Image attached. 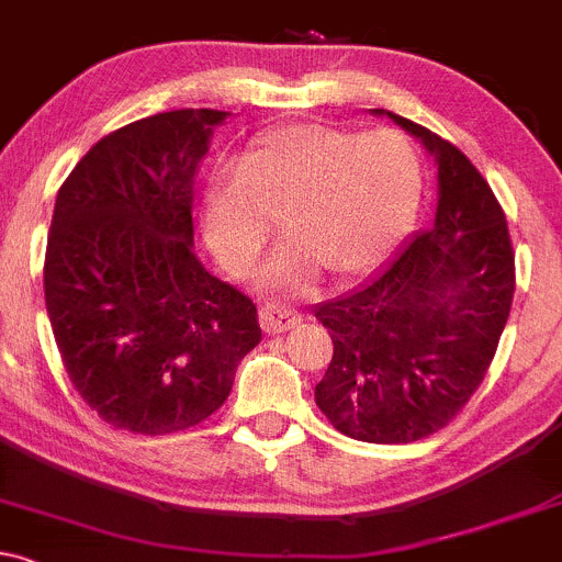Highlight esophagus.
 I'll use <instances>...</instances> for the list:
<instances>
[{"label": "esophagus", "mask_w": 562, "mask_h": 562, "mask_svg": "<svg viewBox=\"0 0 562 562\" xmlns=\"http://www.w3.org/2000/svg\"><path fill=\"white\" fill-rule=\"evenodd\" d=\"M300 318H303V313L283 303V300H268V303L259 307V322H262L265 331H286L294 324H300Z\"/></svg>", "instance_id": "obj_1"}]
</instances>
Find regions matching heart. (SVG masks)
<instances>
[{
	"mask_svg": "<svg viewBox=\"0 0 562 562\" xmlns=\"http://www.w3.org/2000/svg\"><path fill=\"white\" fill-rule=\"evenodd\" d=\"M420 195V158L400 131L300 123L257 138L244 166L214 177L209 244L233 273L255 265L279 216L294 235L270 279L292 283L324 265L331 276L367 273L407 231Z\"/></svg>",
	"mask_w": 562,
	"mask_h": 562,
	"instance_id": "1",
	"label": "heart"
}]
</instances>
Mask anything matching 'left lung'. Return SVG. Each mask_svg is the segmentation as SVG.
<instances>
[{
	"instance_id": "1",
	"label": "left lung",
	"mask_w": 562,
	"mask_h": 562,
	"mask_svg": "<svg viewBox=\"0 0 562 562\" xmlns=\"http://www.w3.org/2000/svg\"><path fill=\"white\" fill-rule=\"evenodd\" d=\"M389 117L437 158V216L375 279L313 307L335 346L316 404L346 437L404 445L448 426L485 380L515 297V251L474 162Z\"/></svg>"
}]
</instances>
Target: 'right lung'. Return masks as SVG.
Segmentation results:
<instances>
[{
    "label": "right lung",
    "instance_id": "right-lung-1",
    "mask_svg": "<svg viewBox=\"0 0 562 562\" xmlns=\"http://www.w3.org/2000/svg\"><path fill=\"white\" fill-rule=\"evenodd\" d=\"M225 117L173 110L123 125L58 190L47 316L71 385L112 428L158 437L198 426L262 337L249 294L192 251L198 162Z\"/></svg>",
    "mask_w": 562,
    "mask_h": 562
}]
</instances>
